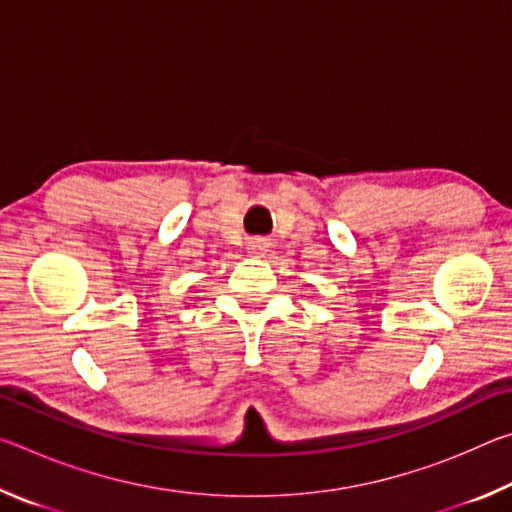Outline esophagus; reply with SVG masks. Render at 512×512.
Instances as JSON below:
<instances>
[{
    "label": "esophagus",
    "mask_w": 512,
    "mask_h": 512,
    "mask_svg": "<svg viewBox=\"0 0 512 512\" xmlns=\"http://www.w3.org/2000/svg\"><path fill=\"white\" fill-rule=\"evenodd\" d=\"M248 250L253 255H262V253H266V250H268V244H266L264 239H255V241H250V244H248Z\"/></svg>",
    "instance_id": "1"
}]
</instances>
